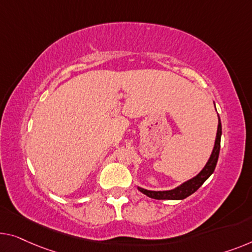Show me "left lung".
Instances as JSON below:
<instances>
[{
    "label": "left lung",
    "instance_id": "8db88e82",
    "mask_svg": "<svg viewBox=\"0 0 252 252\" xmlns=\"http://www.w3.org/2000/svg\"><path fill=\"white\" fill-rule=\"evenodd\" d=\"M220 136H222V125H220V120L219 116V126H217V133L215 139V145H214V149L210 155L208 162L206 163L205 167L199 172V173L194 176V178L188 180L187 182L182 183L181 186L176 187L175 189L166 190V191H152L146 190L144 188L138 187L140 192H142L149 198L158 199V200H182L190 194H192L202 186L206 180H207L210 175L213 174L214 170H215L217 160H219L220 155Z\"/></svg>",
    "mask_w": 252,
    "mask_h": 252
}]
</instances>
